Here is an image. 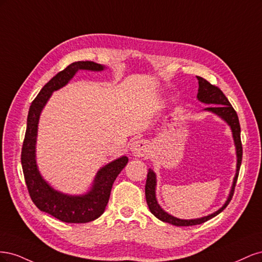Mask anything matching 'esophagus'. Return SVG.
I'll use <instances>...</instances> for the list:
<instances>
[{"label": "esophagus", "instance_id": "1", "mask_svg": "<svg viewBox=\"0 0 262 262\" xmlns=\"http://www.w3.org/2000/svg\"><path fill=\"white\" fill-rule=\"evenodd\" d=\"M148 144L145 140H136L132 142L131 144V150L134 156L142 157L147 153Z\"/></svg>", "mask_w": 262, "mask_h": 262}]
</instances>
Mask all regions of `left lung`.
<instances>
[{"instance_id":"8db88e82","label":"left lung","mask_w":262,"mask_h":262,"mask_svg":"<svg viewBox=\"0 0 262 262\" xmlns=\"http://www.w3.org/2000/svg\"><path fill=\"white\" fill-rule=\"evenodd\" d=\"M198 81H199V90H198V99L202 102H205V104H213V106L205 108V110H209V112H212L214 114L219 115L222 117L224 120L231 125L232 132H233V138L235 141V145H236V153H237V170H236V176L234 178L233 182V187L231 190V193H229V196L225 204L222 207L219 211L215 213L211 214V215H208L202 219H198V220H180L177 217H173L169 215L168 213H166L161 209L160 205H158L156 201V196H155V186H156V177L155 173L152 169H148L147 171V179H146V184H145V196H146V202L148 205L149 211L152 212V214L160 219L163 222H166V223L172 224L175 226H192V225H198V224H202L204 222H207L208 220L216 216L219 213L223 211L228 203L231 202L234 191H235V186L237 182V178H238V173H239V168L242 165V160H243V145H242V140H241V124L238 120V116H237L235 109L231 105V102L228 101L225 95L223 94L217 86L211 84L208 82L205 78L196 76Z\"/></svg>"}]
</instances>
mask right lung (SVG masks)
<instances>
[{"mask_svg": "<svg viewBox=\"0 0 262 262\" xmlns=\"http://www.w3.org/2000/svg\"><path fill=\"white\" fill-rule=\"evenodd\" d=\"M104 67L93 61H77L60 71L47 83L31 102L27 117V128L21 147V167L28 193L36 207L66 223H87L99 217L108 203L114 181L128 163L122 156L102 167L95 178L91 191L82 196L62 194L53 190L41 178L35 160L38 120L41 110L53 91L64 86L77 70L101 71Z\"/></svg>", "mask_w": 262, "mask_h": 262, "instance_id": "add662e5", "label": "right lung"}]
</instances>
